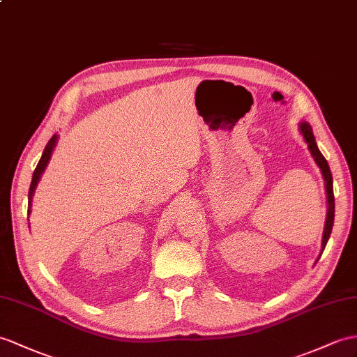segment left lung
Returning a JSON list of instances; mask_svg holds the SVG:
<instances>
[{"instance_id":"1","label":"left lung","mask_w":357,"mask_h":357,"mask_svg":"<svg viewBox=\"0 0 357 357\" xmlns=\"http://www.w3.org/2000/svg\"><path fill=\"white\" fill-rule=\"evenodd\" d=\"M300 132L304 137V141L307 144V149L314 158L315 163L319 167L321 174H323L324 178V185H326V195H327V216H326V224H324V233H323V242H321V253H323L327 241L330 238V233H332L333 229V220H335V195H333V177L332 172H330L328 163L324 159V155L321 154V151L318 150L317 142H315V136L314 132H312V127L309 126V123H300Z\"/></svg>"}]
</instances>
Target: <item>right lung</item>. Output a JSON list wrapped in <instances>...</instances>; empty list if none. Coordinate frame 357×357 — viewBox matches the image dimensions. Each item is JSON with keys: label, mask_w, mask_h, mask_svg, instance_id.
I'll list each match as a JSON object with an SVG mask.
<instances>
[{"label": "right lung", "mask_w": 357, "mask_h": 357, "mask_svg": "<svg viewBox=\"0 0 357 357\" xmlns=\"http://www.w3.org/2000/svg\"><path fill=\"white\" fill-rule=\"evenodd\" d=\"M56 144H57V135H54V136L51 137L50 141H48V144H47V146H45V150H43V153H42V158H40V160H39V163H38V167H36V169H34V172H33L31 185H30V189H29V215H30V212H31V199H33L34 189H36V186H38V183H39L42 172L45 171V168H47V165H48V162H50V159H51V154H53V150H54Z\"/></svg>", "instance_id": "obj_1"}]
</instances>
